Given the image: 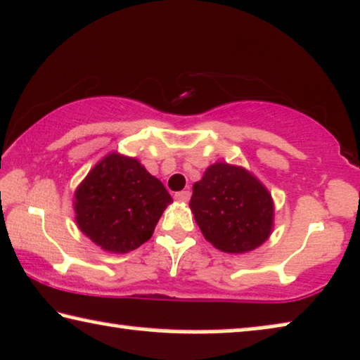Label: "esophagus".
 <instances>
[{"label": "esophagus", "instance_id": "34e87169", "mask_svg": "<svg viewBox=\"0 0 360 360\" xmlns=\"http://www.w3.org/2000/svg\"><path fill=\"white\" fill-rule=\"evenodd\" d=\"M190 196H191V193L188 190H181V191H179V193H175V198L179 201H188Z\"/></svg>", "mask_w": 360, "mask_h": 360}]
</instances>
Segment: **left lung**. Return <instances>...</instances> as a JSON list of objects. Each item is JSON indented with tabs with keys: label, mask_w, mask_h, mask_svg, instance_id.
Listing matches in <instances>:
<instances>
[{
	"label": "left lung",
	"mask_w": 360,
	"mask_h": 360,
	"mask_svg": "<svg viewBox=\"0 0 360 360\" xmlns=\"http://www.w3.org/2000/svg\"><path fill=\"white\" fill-rule=\"evenodd\" d=\"M190 206L205 239L223 252L254 250L272 231V196L243 167H208L193 185Z\"/></svg>",
	"instance_id": "left-lung-1"
}]
</instances>
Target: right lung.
Masks as SVG:
<instances>
[{
  "label": "right lung",
  "instance_id": "right-lung-1",
  "mask_svg": "<svg viewBox=\"0 0 360 360\" xmlns=\"http://www.w3.org/2000/svg\"><path fill=\"white\" fill-rule=\"evenodd\" d=\"M170 201L162 181L136 159L110 154L75 191L77 224L101 249L124 254L152 238Z\"/></svg>",
  "mask_w": 360,
  "mask_h": 360
}]
</instances>
